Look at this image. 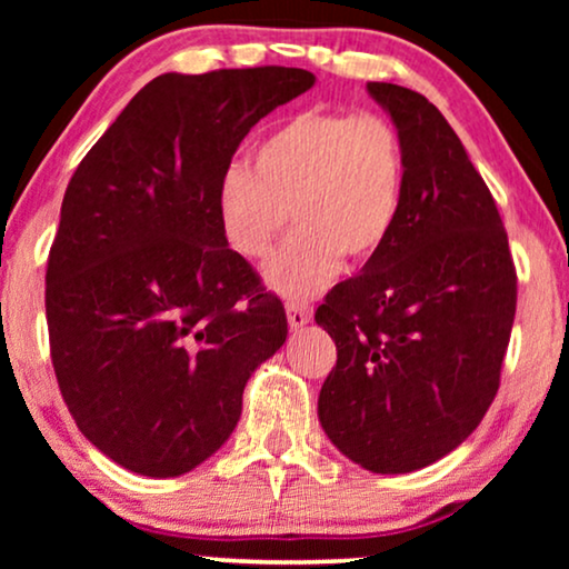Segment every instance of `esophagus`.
<instances>
[{
	"instance_id": "obj_1",
	"label": "esophagus",
	"mask_w": 569,
	"mask_h": 569,
	"mask_svg": "<svg viewBox=\"0 0 569 569\" xmlns=\"http://www.w3.org/2000/svg\"><path fill=\"white\" fill-rule=\"evenodd\" d=\"M287 321H290L292 329H302V326L313 321V308L302 300H287Z\"/></svg>"
}]
</instances>
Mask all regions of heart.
<instances>
[{
  "label": "heart",
  "instance_id": "1",
  "mask_svg": "<svg viewBox=\"0 0 569 569\" xmlns=\"http://www.w3.org/2000/svg\"><path fill=\"white\" fill-rule=\"evenodd\" d=\"M407 154L386 116L302 111L263 139L256 168L230 166L217 212L230 248L263 259L287 220H298L267 263V282L284 298H313L349 259H370L399 220Z\"/></svg>",
  "mask_w": 569,
  "mask_h": 569
}]
</instances>
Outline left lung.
<instances>
[{"mask_svg":"<svg viewBox=\"0 0 569 569\" xmlns=\"http://www.w3.org/2000/svg\"><path fill=\"white\" fill-rule=\"evenodd\" d=\"M368 90L399 129L407 181L391 238L316 310L337 345L318 419L362 469L407 473L461 446L492 407L518 274L492 193L446 116L401 84Z\"/></svg>","mask_w":569,"mask_h":569,"instance_id":"1","label":"left lung"}]
</instances>
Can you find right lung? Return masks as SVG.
I'll return each mask as SVG.
<instances>
[{
    "mask_svg": "<svg viewBox=\"0 0 569 569\" xmlns=\"http://www.w3.org/2000/svg\"><path fill=\"white\" fill-rule=\"evenodd\" d=\"M313 82L295 67L154 77L67 186L51 362L80 432L123 469L166 479L207 461L284 345L282 300L228 248L217 189L248 131Z\"/></svg>",
    "mask_w": 569,
    "mask_h": 569,
    "instance_id": "obj_1",
    "label": "right lung"
}]
</instances>
